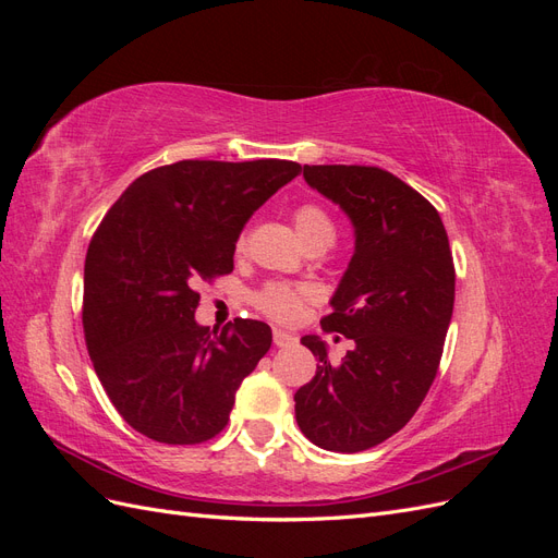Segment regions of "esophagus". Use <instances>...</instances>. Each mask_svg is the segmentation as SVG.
<instances>
[{"label": "esophagus", "instance_id": "1", "mask_svg": "<svg viewBox=\"0 0 558 558\" xmlns=\"http://www.w3.org/2000/svg\"><path fill=\"white\" fill-rule=\"evenodd\" d=\"M272 340H275V344L277 347H289V344H293L298 337L293 335V332H289V330H281V328H275V332H272Z\"/></svg>", "mask_w": 558, "mask_h": 558}]
</instances>
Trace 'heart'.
I'll use <instances>...</instances> for the list:
<instances>
[{
    "mask_svg": "<svg viewBox=\"0 0 558 558\" xmlns=\"http://www.w3.org/2000/svg\"><path fill=\"white\" fill-rule=\"evenodd\" d=\"M293 223L305 246H332L335 242V223L332 218L320 209L318 205H302L293 214ZM242 246V244H240ZM302 300L305 291L295 289L291 283H267L265 289L256 295V305L267 316L277 320H293L302 312Z\"/></svg>",
    "mask_w": 558,
    "mask_h": 558,
    "instance_id": "b5f03b06",
    "label": "heart"
}]
</instances>
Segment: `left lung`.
I'll return each instance as SVG.
<instances>
[{
  "label": "left lung",
  "mask_w": 558,
  "mask_h": 558,
  "mask_svg": "<svg viewBox=\"0 0 558 558\" xmlns=\"http://www.w3.org/2000/svg\"><path fill=\"white\" fill-rule=\"evenodd\" d=\"M305 181L353 226V256L324 330L353 340L340 365L305 335L316 375L295 393L300 430L316 447L353 453L398 433L424 402L453 312V260L440 214L379 167L305 165Z\"/></svg>",
  "instance_id": "obj_1"
}]
</instances>
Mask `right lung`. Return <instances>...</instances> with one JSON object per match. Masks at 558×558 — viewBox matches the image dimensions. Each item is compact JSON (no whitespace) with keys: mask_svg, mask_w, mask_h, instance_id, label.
I'll return each instance as SVG.
<instances>
[{"mask_svg":"<svg viewBox=\"0 0 558 558\" xmlns=\"http://www.w3.org/2000/svg\"><path fill=\"white\" fill-rule=\"evenodd\" d=\"M302 167L181 160L134 179L99 223L83 269V330L95 373L128 424L165 445L211 440L272 344L263 320H195L199 279L232 272L234 244Z\"/></svg>","mask_w":558,"mask_h":558,"instance_id":"right-lung-1","label":"right lung"}]
</instances>
